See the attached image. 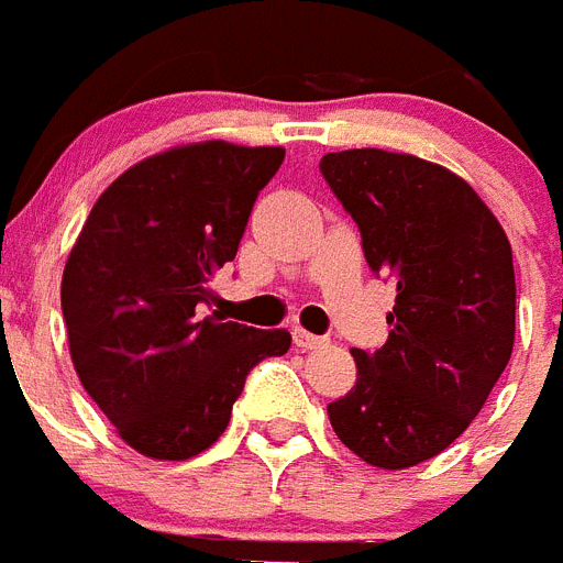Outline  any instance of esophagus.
<instances>
[{
  "mask_svg": "<svg viewBox=\"0 0 563 563\" xmlns=\"http://www.w3.org/2000/svg\"><path fill=\"white\" fill-rule=\"evenodd\" d=\"M328 339H321V335H313V333H307L305 328H292V344L301 350H313V347H321Z\"/></svg>",
  "mask_w": 563,
  "mask_h": 563,
  "instance_id": "34e87169",
  "label": "esophagus"
}]
</instances>
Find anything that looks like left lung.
<instances>
[{
  "label": "left lung",
  "instance_id": "left-lung-1",
  "mask_svg": "<svg viewBox=\"0 0 563 563\" xmlns=\"http://www.w3.org/2000/svg\"><path fill=\"white\" fill-rule=\"evenodd\" d=\"M319 167L369 271L396 282L387 344L350 350L355 384L328 405L330 424L373 467H416L467 430L510 362V239L467 181L427 158L358 147Z\"/></svg>",
  "mask_w": 563,
  "mask_h": 563
}]
</instances>
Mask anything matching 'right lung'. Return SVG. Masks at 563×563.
I'll use <instances>...</instances> for the list:
<instances>
[{"label":"right lung","instance_id":"1","mask_svg":"<svg viewBox=\"0 0 563 563\" xmlns=\"http://www.w3.org/2000/svg\"><path fill=\"white\" fill-rule=\"evenodd\" d=\"M282 162L285 147L222 139L142 158L96 199L67 256L62 313L76 376L147 459L205 453L250 369L290 347L287 330L208 313L210 276L235 258Z\"/></svg>","mask_w":563,"mask_h":563}]
</instances>
